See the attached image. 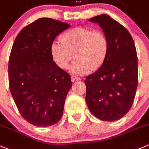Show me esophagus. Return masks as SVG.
Listing matches in <instances>:
<instances>
[{"instance_id": "1", "label": "esophagus", "mask_w": 149, "mask_h": 149, "mask_svg": "<svg viewBox=\"0 0 149 149\" xmlns=\"http://www.w3.org/2000/svg\"><path fill=\"white\" fill-rule=\"evenodd\" d=\"M71 79H72V82H74V81H81V77H77V76H72V77H71Z\"/></svg>"}]
</instances>
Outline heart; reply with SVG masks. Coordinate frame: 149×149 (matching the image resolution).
<instances>
[{
	"mask_svg": "<svg viewBox=\"0 0 149 149\" xmlns=\"http://www.w3.org/2000/svg\"><path fill=\"white\" fill-rule=\"evenodd\" d=\"M61 41L52 44L53 60L59 68L66 69L74 56L77 60L70 67V72L77 75L98 69L105 61L109 50V41L105 34L87 28L70 29L62 35Z\"/></svg>",
	"mask_w": 149,
	"mask_h": 149,
	"instance_id": "heart-1",
	"label": "heart"
}]
</instances>
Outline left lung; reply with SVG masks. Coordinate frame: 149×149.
I'll return each mask as SVG.
<instances>
[{
  "label": "left lung",
  "mask_w": 149,
  "mask_h": 149,
  "mask_svg": "<svg viewBox=\"0 0 149 149\" xmlns=\"http://www.w3.org/2000/svg\"><path fill=\"white\" fill-rule=\"evenodd\" d=\"M90 22L98 23L109 41L105 61L85 80L86 102L94 116L105 121L124 117L134 101L138 83L136 47L129 31L105 14Z\"/></svg>",
  "instance_id": "1"
}]
</instances>
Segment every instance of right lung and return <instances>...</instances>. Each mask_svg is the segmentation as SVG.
Segmentation results:
<instances>
[{"instance_id": "right-lung-1", "label": "right lung", "mask_w": 149, "mask_h": 149, "mask_svg": "<svg viewBox=\"0 0 149 149\" xmlns=\"http://www.w3.org/2000/svg\"><path fill=\"white\" fill-rule=\"evenodd\" d=\"M70 25L40 18L21 30L11 49L10 90L25 120L37 127L57 124L63 114L71 77L53 62L51 45Z\"/></svg>"}]
</instances>
